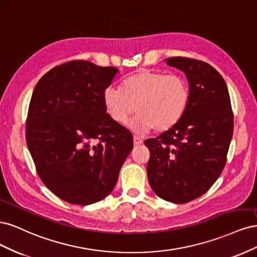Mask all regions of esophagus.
Returning a JSON list of instances; mask_svg holds the SVG:
<instances>
[{
    "label": "esophagus",
    "instance_id": "obj_1",
    "mask_svg": "<svg viewBox=\"0 0 257 257\" xmlns=\"http://www.w3.org/2000/svg\"><path fill=\"white\" fill-rule=\"evenodd\" d=\"M133 142H134V145L135 146H139V145H142L144 142H143V139H141L139 137H137V136H134L133 137Z\"/></svg>",
    "mask_w": 257,
    "mask_h": 257
}]
</instances>
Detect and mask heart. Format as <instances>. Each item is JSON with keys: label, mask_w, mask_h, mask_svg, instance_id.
I'll use <instances>...</instances> for the list:
<instances>
[{"label": "heart", "mask_w": 257, "mask_h": 257, "mask_svg": "<svg viewBox=\"0 0 257 257\" xmlns=\"http://www.w3.org/2000/svg\"><path fill=\"white\" fill-rule=\"evenodd\" d=\"M107 114L118 124L138 113L130 123L137 134L157 127L167 131L180 121L190 103V88L181 75L145 69L122 83V89L109 85L104 90Z\"/></svg>", "instance_id": "heart-1"}]
</instances>
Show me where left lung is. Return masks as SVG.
I'll return each mask as SVG.
<instances>
[{"label": "left lung", "mask_w": 257, "mask_h": 257, "mask_svg": "<svg viewBox=\"0 0 257 257\" xmlns=\"http://www.w3.org/2000/svg\"><path fill=\"white\" fill-rule=\"evenodd\" d=\"M166 63L184 72L190 103L176 125L147 139V175L163 199L185 204L205 194L226 164L234 131L230 97L223 77L204 61L173 57Z\"/></svg>", "instance_id": "1"}]
</instances>
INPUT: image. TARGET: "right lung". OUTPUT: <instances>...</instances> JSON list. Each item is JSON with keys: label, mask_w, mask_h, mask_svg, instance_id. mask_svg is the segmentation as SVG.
<instances>
[{"label": "right lung", "mask_w": 257, "mask_h": 257, "mask_svg": "<svg viewBox=\"0 0 257 257\" xmlns=\"http://www.w3.org/2000/svg\"><path fill=\"white\" fill-rule=\"evenodd\" d=\"M116 73L112 66L69 61L46 73L31 97L26 139L37 175L69 204L105 198L133 149L130 131L110 119L103 103Z\"/></svg>", "instance_id": "1"}]
</instances>
